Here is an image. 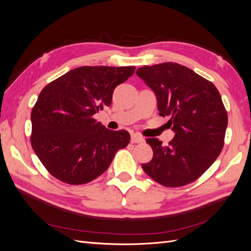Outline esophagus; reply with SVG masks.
I'll return each instance as SVG.
<instances>
[{"mask_svg":"<svg viewBox=\"0 0 251 251\" xmlns=\"http://www.w3.org/2000/svg\"><path fill=\"white\" fill-rule=\"evenodd\" d=\"M131 141H132V143H142V142H144V138L138 134H132Z\"/></svg>","mask_w":251,"mask_h":251,"instance_id":"esophagus-1","label":"esophagus"}]
</instances>
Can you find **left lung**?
Returning <instances> with one entry per match:
<instances>
[{"label": "left lung", "instance_id": "1", "mask_svg": "<svg viewBox=\"0 0 251 251\" xmlns=\"http://www.w3.org/2000/svg\"><path fill=\"white\" fill-rule=\"evenodd\" d=\"M136 74L153 90L159 115L170 116L175 133L169 146L147 139L154 156L143 171L166 187L192 183L223 149L228 118L221 95L214 83L176 63L144 66Z\"/></svg>", "mask_w": 251, "mask_h": 251}]
</instances>
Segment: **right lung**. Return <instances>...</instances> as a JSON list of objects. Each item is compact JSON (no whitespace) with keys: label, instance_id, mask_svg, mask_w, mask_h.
<instances>
[{"label":"right lung","instance_id":"right-lung-1","mask_svg":"<svg viewBox=\"0 0 251 251\" xmlns=\"http://www.w3.org/2000/svg\"><path fill=\"white\" fill-rule=\"evenodd\" d=\"M135 67L75 68L45 87L31 112V146L56 179L85 184L108 170L116 151L130 142L128 132L112 131L94 115Z\"/></svg>","mask_w":251,"mask_h":251}]
</instances>
